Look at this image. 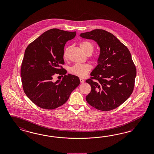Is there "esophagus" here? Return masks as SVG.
<instances>
[{"instance_id":"1","label":"esophagus","mask_w":154,"mask_h":154,"mask_svg":"<svg viewBox=\"0 0 154 154\" xmlns=\"http://www.w3.org/2000/svg\"><path fill=\"white\" fill-rule=\"evenodd\" d=\"M80 82L82 83H83L84 82V80L83 79H80Z\"/></svg>"}]
</instances>
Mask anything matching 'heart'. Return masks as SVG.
Here are the masks:
<instances>
[{
  "instance_id": "heart-1",
  "label": "heart",
  "mask_w": 154,
  "mask_h": 154,
  "mask_svg": "<svg viewBox=\"0 0 154 154\" xmlns=\"http://www.w3.org/2000/svg\"><path fill=\"white\" fill-rule=\"evenodd\" d=\"M80 47L83 50L84 53H87L88 51H92L93 52V46L91 43L88 42H82L80 43ZM68 48H66L63 51V58H66L67 56V52H68ZM91 66L89 64H80L77 63L74 66H72L70 70V72L72 75L78 76L80 78L84 77L88 74V72L91 70Z\"/></svg>"
}]
</instances>
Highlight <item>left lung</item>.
<instances>
[{
  "mask_svg": "<svg viewBox=\"0 0 154 154\" xmlns=\"http://www.w3.org/2000/svg\"><path fill=\"white\" fill-rule=\"evenodd\" d=\"M80 36L94 40L100 48L98 65L85 81L92 88L86 101L97 110L115 109L133 91L137 71L131 54L116 36L104 30L95 29Z\"/></svg>",
  "mask_w": 154,
  "mask_h": 154,
  "instance_id": "left-lung-1",
  "label": "left lung"
}]
</instances>
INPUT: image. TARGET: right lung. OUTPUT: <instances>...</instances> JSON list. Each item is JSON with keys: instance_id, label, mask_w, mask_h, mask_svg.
Segmentation results:
<instances>
[{"instance_id": "right-lung-1", "label": "right lung", "mask_w": 154, "mask_h": 154, "mask_svg": "<svg viewBox=\"0 0 154 154\" xmlns=\"http://www.w3.org/2000/svg\"><path fill=\"white\" fill-rule=\"evenodd\" d=\"M76 32L52 29L27 47L21 68L24 92L36 105L52 110L63 105L80 84L75 75H66L62 68L65 45L75 38ZM55 74L64 76L61 81L52 80Z\"/></svg>"}]
</instances>
